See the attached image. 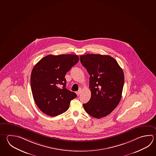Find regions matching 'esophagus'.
I'll return each mask as SVG.
<instances>
[{"label": "esophagus", "instance_id": "34e87169", "mask_svg": "<svg viewBox=\"0 0 156 156\" xmlns=\"http://www.w3.org/2000/svg\"><path fill=\"white\" fill-rule=\"evenodd\" d=\"M81 91H82V90H81V89H80V90H79L78 91H76V94L78 96H79V95H80V93H81Z\"/></svg>", "mask_w": 156, "mask_h": 156}]
</instances>
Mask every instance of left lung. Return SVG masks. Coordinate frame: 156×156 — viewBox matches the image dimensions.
Segmentation results:
<instances>
[{
  "mask_svg": "<svg viewBox=\"0 0 156 156\" xmlns=\"http://www.w3.org/2000/svg\"><path fill=\"white\" fill-rule=\"evenodd\" d=\"M80 61L90 74L91 98L83 107L94 118L105 117L120 103L124 84L123 71L115 59L108 55L87 54L80 56Z\"/></svg>",
  "mask_w": 156,
  "mask_h": 156,
  "instance_id": "8db88e82",
  "label": "left lung"
}]
</instances>
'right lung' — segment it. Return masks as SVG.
Here are the masks:
<instances>
[{
	"label": "right lung",
	"instance_id": "obj_1",
	"mask_svg": "<svg viewBox=\"0 0 156 156\" xmlns=\"http://www.w3.org/2000/svg\"><path fill=\"white\" fill-rule=\"evenodd\" d=\"M79 61L75 55H47L34 66L30 82L33 98L39 109L55 116L67 110L75 93L66 88L65 75Z\"/></svg>",
	"mask_w": 156,
	"mask_h": 156
}]
</instances>
